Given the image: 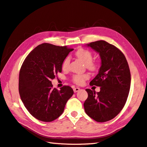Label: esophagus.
I'll return each mask as SVG.
<instances>
[{
	"instance_id": "1",
	"label": "esophagus",
	"mask_w": 147,
	"mask_h": 147,
	"mask_svg": "<svg viewBox=\"0 0 147 147\" xmlns=\"http://www.w3.org/2000/svg\"><path fill=\"white\" fill-rule=\"evenodd\" d=\"M80 90V88H74V92H77Z\"/></svg>"
}]
</instances>
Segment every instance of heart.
Masks as SVG:
<instances>
[{
    "instance_id": "1",
    "label": "heart",
    "mask_w": 147,
    "mask_h": 147,
    "mask_svg": "<svg viewBox=\"0 0 147 147\" xmlns=\"http://www.w3.org/2000/svg\"><path fill=\"white\" fill-rule=\"evenodd\" d=\"M76 55L80 61H82L83 62V63H84L86 65V66L88 68H90V69H94L95 68V65L93 63L91 62L92 60V55L90 51L84 49H79L76 52ZM69 63L70 57H66L62 63L63 68H64V69L67 68L68 67V64H69ZM88 74H76L73 76L72 80L75 83L77 84L80 85L82 84L84 82L85 80L88 79Z\"/></svg>"
}]
</instances>
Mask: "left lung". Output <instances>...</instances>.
<instances>
[{"instance_id": "obj_1", "label": "left lung", "mask_w": 147, "mask_h": 147, "mask_svg": "<svg viewBox=\"0 0 147 147\" xmlns=\"http://www.w3.org/2000/svg\"><path fill=\"white\" fill-rule=\"evenodd\" d=\"M100 56L101 67L90 86L100 87V92L89 89L84 103L86 114L99 122L109 121L117 115L127 101L131 74L124 54L104 40L87 44Z\"/></svg>"}]
</instances>
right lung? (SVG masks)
<instances>
[{
	"label": "right lung",
	"mask_w": 147,
	"mask_h": 147,
	"mask_svg": "<svg viewBox=\"0 0 147 147\" xmlns=\"http://www.w3.org/2000/svg\"><path fill=\"white\" fill-rule=\"evenodd\" d=\"M72 49L44 43L32 50L25 58L19 76L21 100L30 114L39 121L51 122L63 112L74 94L70 86L58 90L51 80L61 72L62 63Z\"/></svg>",
	"instance_id": "add662e5"
}]
</instances>
